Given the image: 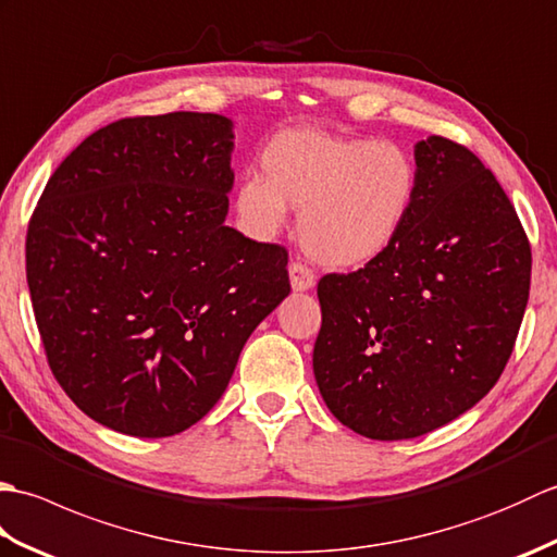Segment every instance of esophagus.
Here are the masks:
<instances>
[{
	"label": "esophagus",
	"mask_w": 557,
	"mask_h": 557,
	"mask_svg": "<svg viewBox=\"0 0 557 557\" xmlns=\"http://www.w3.org/2000/svg\"><path fill=\"white\" fill-rule=\"evenodd\" d=\"M289 285L294 292H309L315 285V275L311 268L304 263H292L289 265Z\"/></svg>",
	"instance_id": "34e87169"
}]
</instances>
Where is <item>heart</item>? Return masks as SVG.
Instances as JSON below:
<instances>
[{
	"instance_id": "1",
	"label": "heart",
	"mask_w": 557,
	"mask_h": 557,
	"mask_svg": "<svg viewBox=\"0 0 557 557\" xmlns=\"http://www.w3.org/2000/svg\"><path fill=\"white\" fill-rule=\"evenodd\" d=\"M263 176L236 191L248 230L272 236L299 212L304 251L327 268H361L381 258L405 227L417 196V164L393 140L292 128L260 152Z\"/></svg>"
}]
</instances>
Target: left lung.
<instances>
[{"instance_id": "8db88e82", "label": "left lung", "mask_w": 557, "mask_h": 557, "mask_svg": "<svg viewBox=\"0 0 557 557\" xmlns=\"http://www.w3.org/2000/svg\"><path fill=\"white\" fill-rule=\"evenodd\" d=\"M413 160L417 196L397 242L318 282V389L371 441L431 433L486 397L529 301L531 248L493 172L443 136L419 140Z\"/></svg>"}]
</instances>
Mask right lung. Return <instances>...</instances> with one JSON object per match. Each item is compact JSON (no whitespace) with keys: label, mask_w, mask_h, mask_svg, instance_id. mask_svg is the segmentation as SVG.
Masks as SVG:
<instances>
[{"label":"right lung","mask_w":557,"mask_h":557,"mask_svg":"<svg viewBox=\"0 0 557 557\" xmlns=\"http://www.w3.org/2000/svg\"><path fill=\"white\" fill-rule=\"evenodd\" d=\"M232 150L222 114L120 120L59 164L33 212L26 277L47 361L116 433L191 429L289 294L285 248L224 224Z\"/></svg>","instance_id":"1"}]
</instances>
